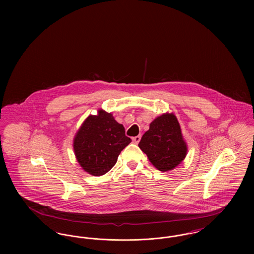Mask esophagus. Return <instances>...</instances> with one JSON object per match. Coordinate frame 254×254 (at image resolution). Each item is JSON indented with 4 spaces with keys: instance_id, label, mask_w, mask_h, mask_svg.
Segmentation results:
<instances>
[{
    "instance_id": "34e87169",
    "label": "esophagus",
    "mask_w": 254,
    "mask_h": 254,
    "mask_svg": "<svg viewBox=\"0 0 254 254\" xmlns=\"http://www.w3.org/2000/svg\"><path fill=\"white\" fill-rule=\"evenodd\" d=\"M140 140H141V135L135 136V137H133L132 138L133 143H135V144H138V143L140 142Z\"/></svg>"
}]
</instances>
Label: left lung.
Instances as JSON below:
<instances>
[{
    "mask_svg": "<svg viewBox=\"0 0 254 254\" xmlns=\"http://www.w3.org/2000/svg\"><path fill=\"white\" fill-rule=\"evenodd\" d=\"M138 145L151 164L164 172L177 167L188 150L180 125L172 113L163 114L152 122Z\"/></svg>",
    "mask_w": 254,
    "mask_h": 254,
    "instance_id": "1",
    "label": "left lung"
}]
</instances>
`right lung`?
I'll list each match as a JSON object with an SVG mask.
<instances>
[{
    "label": "right lung",
    "mask_w": 254,
    "mask_h": 254,
    "mask_svg": "<svg viewBox=\"0 0 254 254\" xmlns=\"http://www.w3.org/2000/svg\"><path fill=\"white\" fill-rule=\"evenodd\" d=\"M131 142L123 125L111 113L100 110L86 118L74 138V151L80 166L101 176L114 167L122 150Z\"/></svg>",
    "instance_id": "add662e5"
}]
</instances>
